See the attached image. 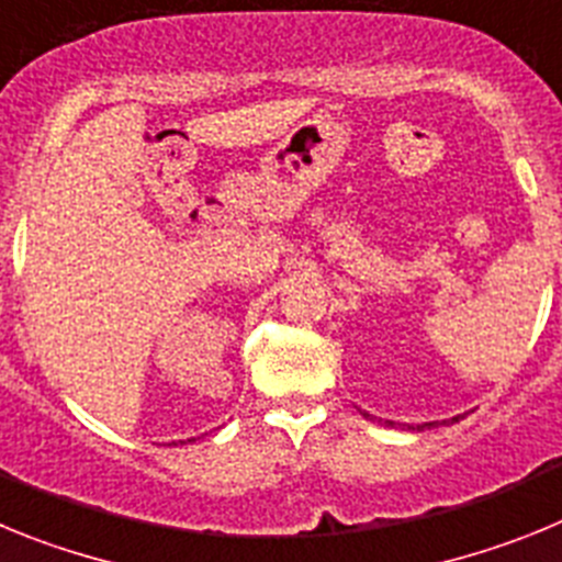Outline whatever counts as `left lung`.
Segmentation results:
<instances>
[{"mask_svg": "<svg viewBox=\"0 0 562 562\" xmlns=\"http://www.w3.org/2000/svg\"><path fill=\"white\" fill-rule=\"evenodd\" d=\"M366 419H369V414H366ZM453 419H459V416H453ZM436 422H425V425H416V430H425V428H434Z\"/></svg>", "mask_w": 562, "mask_h": 562, "instance_id": "left-lung-1", "label": "left lung"}]
</instances>
